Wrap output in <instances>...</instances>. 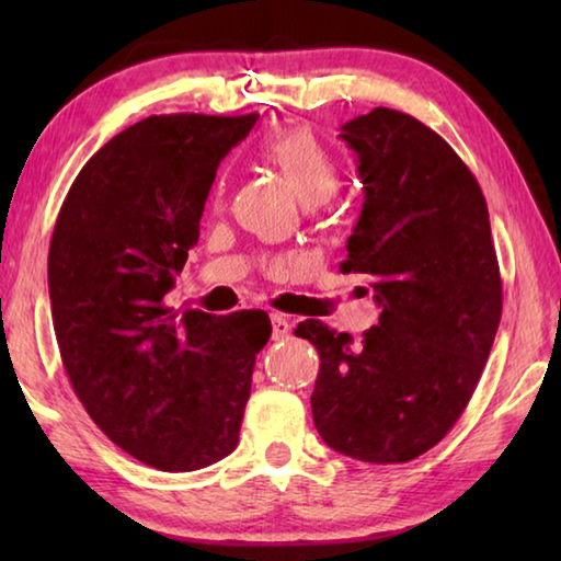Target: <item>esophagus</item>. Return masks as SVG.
<instances>
[{"label": "esophagus", "mask_w": 561, "mask_h": 561, "mask_svg": "<svg viewBox=\"0 0 561 561\" xmlns=\"http://www.w3.org/2000/svg\"><path fill=\"white\" fill-rule=\"evenodd\" d=\"M289 331H291V324L287 321V317L277 314V311H274V314H272V336L274 339H284V336H289Z\"/></svg>", "instance_id": "obj_1"}]
</instances>
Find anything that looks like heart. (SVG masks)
<instances>
[{
  "instance_id": "heart-1",
  "label": "heart",
  "mask_w": 561,
  "mask_h": 561,
  "mask_svg": "<svg viewBox=\"0 0 561 561\" xmlns=\"http://www.w3.org/2000/svg\"><path fill=\"white\" fill-rule=\"evenodd\" d=\"M264 163L277 168L301 197V203L319 205L334 195L341 180V168L334 153L321 144L309 128H287L264 140L257 148ZM222 197V180L213 187V201Z\"/></svg>"
}]
</instances>
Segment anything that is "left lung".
Returning a JSON list of instances; mask_svg holds the SVG:
<instances>
[{
    "label": "left lung",
    "mask_w": 561,
    "mask_h": 561,
    "mask_svg": "<svg viewBox=\"0 0 561 561\" xmlns=\"http://www.w3.org/2000/svg\"><path fill=\"white\" fill-rule=\"evenodd\" d=\"M364 207L341 272L368 274L381 307L360 341L307 319L319 351L311 415L354 460L408 462L438 445L478 386L502 317L488 203L438 133L374 108L341 126Z\"/></svg>",
    "instance_id": "obj_1"
}]
</instances>
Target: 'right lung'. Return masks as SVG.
<instances>
[{
    "label": "right lung",
    "instance_id": "right-lung-1",
    "mask_svg": "<svg viewBox=\"0 0 561 561\" xmlns=\"http://www.w3.org/2000/svg\"><path fill=\"white\" fill-rule=\"evenodd\" d=\"M257 113L150 116L93 156L56 217L49 297L61 360L91 421L165 472L230 455L270 341L267 311L165 307L201 237L220 160Z\"/></svg>",
    "mask_w": 561,
    "mask_h": 561
}]
</instances>
